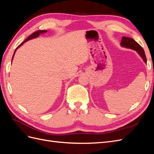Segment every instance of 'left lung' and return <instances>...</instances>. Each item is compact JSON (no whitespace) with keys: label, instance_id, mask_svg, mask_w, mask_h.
Returning <instances> with one entry per match:
<instances>
[{"label":"left lung","instance_id":"1","mask_svg":"<svg viewBox=\"0 0 154 154\" xmlns=\"http://www.w3.org/2000/svg\"><path fill=\"white\" fill-rule=\"evenodd\" d=\"M121 45L123 47H125L127 48L132 49L133 50L136 51L138 53V54L141 56L142 58L143 59L144 62H146V58L145 53H144V49L141 46L139 45L137 42H136L134 39L129 38V37H125L123 36L122 39V42H121Z\"/></svg>","mask_w":154,"mask_h":154}]
</instances>
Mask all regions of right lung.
Returning <instances> with one entry per match:
<instances>
[{
    "instance_id": "1",
    "label": "right lung",
    "mask_w": 154,
    "mask_h": 154,
    "mask_svg": "<svg viewBox=\"0 0 154 154\" xmlns=\"http://www.w3.org/2000/svg\"><path fill=\"white\" fill-rule=\"evenodd\" d=\"M47 32V31H44V30H38V31H36V32H33V33L32 34H31L30 36H29L28 37H27V39H26L24 42H22L18 46V47L16 48V49H15V52H14V54H13V58H12V60H13V57H14V54H15V52H16V50L20 47V45H22L23 44H24V42H27V40H30V39H32V38H36V37H38L40 34H42V33H43V32Z\"/></svg>"
}]
</instances>
